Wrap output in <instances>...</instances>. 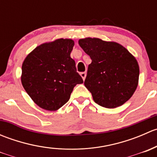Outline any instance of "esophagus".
Listing matches in <instances>:
<instances>
[{"label": "esophagus", "instance_id": "obj_1", "mask_svg": "<svg viewBox=\"0 0 157 157\" xmlns=\"http://www.w3.org/2000/svg\"><path fill=\"white\" fill-rule=\"evenodd\" d=\"M80 76H81V77H82V78H83V80H84L85 78H86V72H82V73H80Z\"/></svg>", "mask_w": 157, "mask_h": 157}]
</instances>
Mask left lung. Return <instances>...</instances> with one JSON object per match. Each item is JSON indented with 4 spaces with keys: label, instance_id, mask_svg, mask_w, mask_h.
<instances>
[{
    "label": "left lung",
    "instance_id": "1",
    "mask_svg": "<svg viewBox=\"0 0 157 157\" xmlns=\"http://www.w3.org/2000/svg\"><path fill=\"white\" fill-rule=\"evenodd\" d=\"M90 57L84 85L98 105L114 109L123 105L134 94L138 83L137 60L122 45L96 38L79 40Z\"/></svg>",
    "mask_w": 157,
    "mask_h": 157
}]
</instances>
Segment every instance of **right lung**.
<instances>
[{
    "mask_svg": "<svg viewBox=\"0 0 157 157\" xmlns=\"http://www.w3.org/2000/svg\"><path fill=\"white\" fill-rule=\"evenodd\" d=\"M71 39H57L36 48L22 66L23 88L39 107L55 111L68 102L74 87L83 80L71 58Z\"/></svg>",
    "mask_w": 157,
    "mask_h": 157,
    "instance_id": "obj_1",
    "label": "right lung"
}]
</instances>
